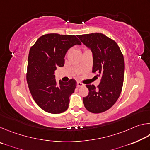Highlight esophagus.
I'll return each mask as SVG.
<instances>
[{
	"mask_svg": "<svg viewBox=\"0 0 150 150\" xmlns=\"http://www.w3.org/2000/svg\"><path fill=\"white\" fill-rule=\"evenodd\" d=\"M77 87H85V85L83 84V83L81 82H77Z\"/></svg>",
	"mask_w": 150,
	"mask_h": 150,
	"instance_id": "esophagus-1",
	"label": "esophagus"
}]
</instances>
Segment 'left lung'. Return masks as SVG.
<instances>
[{
	"instance_id": "obj_1",
	"label": "left lung",
	"mask_w": 150,
	"mask_h": 150,
	"mask_svg": "<svg viewBox=\"0 0 150 150\" xmlns=\"http://www.w3.org/2000/svg\"><path fill=\"white\" fill-rule=\"evenodd\" d=\"M81 42L93 54V72L101 77L96 88L87 85L88 95L83 97L85 107L93 113L108 110L118 100L124 82V57L117 44L101 33L78 35Z\"/></svg>"
}]
</instances>
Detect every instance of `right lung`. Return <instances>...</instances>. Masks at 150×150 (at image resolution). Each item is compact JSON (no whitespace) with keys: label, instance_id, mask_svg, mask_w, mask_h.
I'll return each instance as SVG.
<instances>
[{"label":"right lung","instance_id":"add662e5","mask_svg":"<svg viewBox=\"0 0 150 150\" xmlns=\"http://www.w3.org/2000/svg\"><path fill=\"white\" fill-rule=\"evenodd\" d=\"M81 43L75 35L48 34L39 38L30 48L26 79L35 102L47 112L59 114L69 107V97L77 86L75 79L55 81V71L65 63L66 53Z\"/></svg>","mask_w":150,"mask_h":150}]
</instances>
